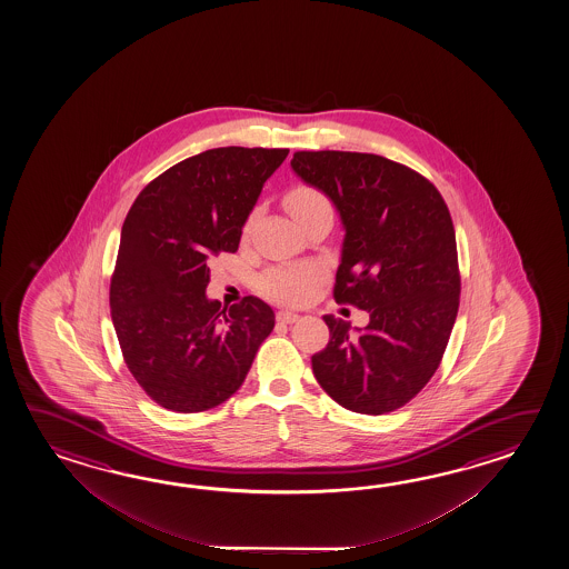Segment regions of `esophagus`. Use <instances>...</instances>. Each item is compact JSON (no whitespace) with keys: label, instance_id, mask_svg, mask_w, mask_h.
Listing matches in <instances>:
<instances>
[{"label":"esophagus","instance_id":"obj_1","mask_svg":"<svg viewBox=\"0 0 569 569\" xmlns=\"http://www.w3.org/2000/svg\"><path fill=\"white\" fill-rule=\"evenodd\" d=\"M299 319H301V315L292 313V311H279V313H277V321H279V323H287V326L297 323Z\"/></svg>","mask_w":569,"mask_h":569}]
</instances>
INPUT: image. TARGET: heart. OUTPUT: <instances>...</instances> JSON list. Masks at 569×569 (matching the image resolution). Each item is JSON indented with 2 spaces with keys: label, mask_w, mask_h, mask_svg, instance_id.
<instances>
[{
  "label": "heart",
  "mask_w": 569,
  "mask_h": 569,
  "mask_svg": "<svg viewBox=\"0 0 569 569\" xmlns=\"http://www.w3.org/2000/svg\"><path fill=\"white\" fill-rule=\"evenodd\" d=\"M284 207L289 209L290 216L301 223L315 211L329 207V203L326 194L311 184H292L284 193ZM252 221L254 216L248 219L246 230H250ZM319 279H321V268L311 262L279 264V267L268 268L267 272L258 279V290L272 301L299 305L311 297Z\"/></svg>",
  "instance_id": "obj_1"
}]
</instances>
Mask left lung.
Returning <instances> with one entry per match:
<instances>
[{"label": "left lung", "mask_w": 569, "mask_h": 569, "mask_svg": "<svg viewBox=\"0 0 569 569\" xmlns=\"http://www.w3.org/2000/svg\"><path fill=\"white\" fill-rule=\"evenodd\" d=\"M290 167L336 203L346 228L333 299L370 315L358 336L326 315L317 382L343 409L385 415L436 375L460 307L456 230L436 184L378 154L299 150Z\"/></svg>", "instance_id": "8db88e82"}]
</instances>
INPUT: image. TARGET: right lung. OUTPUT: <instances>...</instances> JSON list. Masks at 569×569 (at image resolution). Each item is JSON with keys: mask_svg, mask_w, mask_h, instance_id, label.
<instances>
[{"mask_svg": "<svg viewBox=\"0 0 569 569\" xmlns=\"http://www.w3.org/2000/svg\"><path fill=\"white\" fill-rule=\"evenodd\" d=\"M289 148L226 146L148 182L121 228L111 321L136 382L160 407L209 411L242 387L274 313L258 297H206L209 260L236 252L262 184Z\"/></svg>", "mask_w": 569, "mask_h": 569, "instance_id": "right-lung-1", "label": "right lung"}]
</instances>
